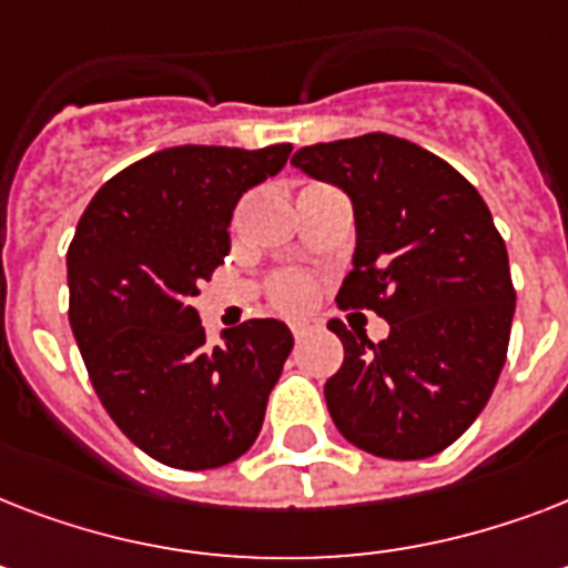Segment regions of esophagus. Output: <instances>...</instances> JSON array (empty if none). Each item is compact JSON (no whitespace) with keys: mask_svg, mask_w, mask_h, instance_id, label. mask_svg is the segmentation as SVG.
<instances>
[{"mask_svg":"<svg viewBox=\"0 0 568 568\" xmlns=\"http://www.w3.org/2000/svg\"><path fill=\"white\" fill-rule=\"evenodd\" d=\"M312 329H315V324H312V321H301V324H292V336L301 342V338L306 336V333H312Z\"/></svg>","mask_w":568,"mask_h":568,"instance_id":"34e87169","label":"esophagus"}]
</instances>
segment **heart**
Listing matches in <instances>:
<instances>
[{"label":"heart","mask_w":568,"mask_h":568,"mask_svg":"<svg viewBox=\"0 0 568 568\" xmlns=\"http://www.w3.org/2000/svg\"><path fill=\"white\" fill-rule=\"evenodd\" d=\"M267 301L274 303L280 312H306L315 301V283L312 276L301 274V271H283L267 280Z\"/></svg>","instance_id":"heart-1"}]
</instances>
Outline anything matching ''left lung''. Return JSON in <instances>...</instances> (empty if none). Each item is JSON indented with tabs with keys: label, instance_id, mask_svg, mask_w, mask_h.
Instances as JSON below:
<instances>
[{
	"label": "left lung",
	"instance_id": "obj_1",
	"mask_svg": "<svg viewBox=\"0 0 568 568\" xmlns=\"http://www.w3.org/2000/svg\"><path fill=\"white\" fill-rule=\"evenodd\" d=\"M292 164L354 200L338 310H372L392 327L372 345L329 321L345 345L324 386L329 415L374 457H433L471 427L507 359L516 288L501 232L463 173L404 138L312 144Z\"/></svg>",
	"mask_w": 568,
	"mask_h": 568
}]
</instances>
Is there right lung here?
Segmentation results:
<instances>
[{"mask_svg": "<svg viewBox=\"0 0 568 568\" xmlns=\"http://www.w3.org/2000/svg\"><path fill=\"white\" fill-rule=\"evenodd\" d=\"M262 150L171 146L114 173L67 250L70 327L120 430L182 471L226 466L256 442L294 338L250 318L209 345L191 297L230 253L241 194L288 162Z\"/></svg>", "mask_w": 568, "mask_h": 568, "instance_id": "1", "label": "right lung"}]
</instances>
